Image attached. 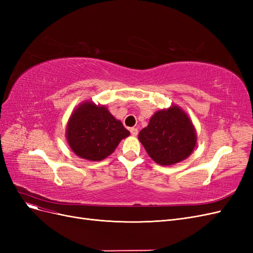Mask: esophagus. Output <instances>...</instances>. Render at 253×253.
Returning <instances> with one entry per match:
<instances>
[{
	"label": "esophagus",
	"instance_id": "obj_1",
	"mask_svg": "<svg viewBox=\"0 0 253 253\" xmlns=\"http://www.w3.org/2000/svg\"><path fill=\"white\" fill-rule=\"evenodd\" d=\"M129 132H131L132 136H137V135H138V129H137L136 127H131V128H129Z\"/></svg>",
	"mask_w": 253,
	"mask_h": 253
}]
</instances>
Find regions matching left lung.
Instances as JSON below:
<instances>
[{
    "label": "left lung",
    "instance_id": "obj_1",
    "mask_svg": "<svg viewBox=\"0 0 253 253\" xmlns=\"http://www.w3.org/2000/svg\"><path fill=\"white\" fill-rule=\"evenodd\" d=\"M138 139L149 156L160 166L175 165L186 159L196 144L195 128L179 106L156 112Z\"/></svg>",
    "mask_w": 253,
    "mask_h": 253
}]
</instances>
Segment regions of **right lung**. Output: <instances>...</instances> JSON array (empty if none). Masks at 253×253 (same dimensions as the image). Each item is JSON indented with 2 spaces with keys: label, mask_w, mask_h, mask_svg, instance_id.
Wrapping results in <instances>:
<instances>
[{
  "label": "right lung",
  "mask_w": 253,
  "mask_h": 253,
  "mask_svg": "<svg viewBox=\"0 0 253 253\" xmlns=\"http://www.w3.org/2000/svg\"><path fill=\"white\" fill-rule=\"evenodd\" d=\"M129 132L104 105L81 103L67 122L66 138L81 158L99 162L111 155Z\"/></svg>",
  "instance_id": "1"
}]
</instances>
